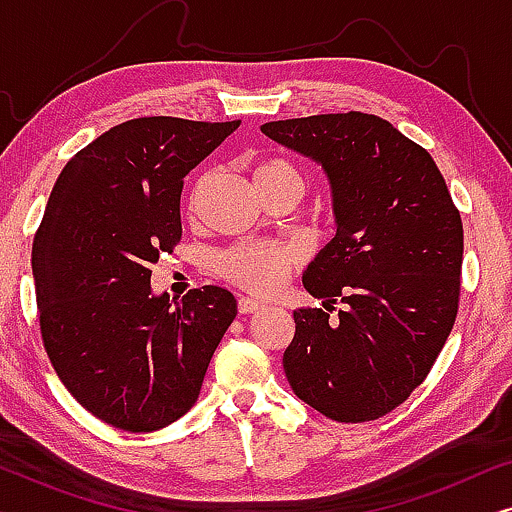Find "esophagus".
Listing matches in <instances>:
<instances>
[{
  "mask_svg": "<svg viewBox=\"0 0 512 512\" xmlns=\"http://www.w3.org/2000/svg\"><path fill=\"white\" fill-rule=\"evenodd\" d=\"M263 303L261 300H254V298H240L237 300V310H240V314H254V312H261L263 310Z\"/></svg>",
  "mask_w": 512,
  "mask_h": 512,
  "instance_id": "esophagus-1",
  "label": "esophagus"
}]
</instances>
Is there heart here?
<instances>
[{"label": "heart", "instance_id": "b5f03b06", "mask_svg": "<svg viewBox=\"0 0 512 512\" xmlns=\"http://www.w3.org/2000/svg\"><path fill=\"white\" fill-rule=\"evenodd\" d=\"M254 179L261 193L277 191V188H296L303 193L305 188L303 174L286 158L263 160L256 167ZM293 263H296L293 251L277 244H237L216 258L221 275L251 293L277 291L289 277Z\"/></svg>", "mask_w": 512, "mask_h": 512}]
</instances>
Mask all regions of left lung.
Instances as JSON below:
<instances>
[{
	"label": "left lung",
	"mask_w": 512,
	"mask_h": 512,
	"mask_svg": "<svg viewBox=\"0 0 512 512\" xmlns=\"http://www.w3.org/2000/svg\"><path fill=\"white\" fill-rule=\"evenodd\" d=\"M331 184L335 237L303 286L326 310L293 312V394L335 422L398 408L429 375L459 310L464 226L429 151L380 116L349 111L261 125ZM340 299L339 319L327 324Z\"/></svg>",
	"instance_id": "1"
}]
</instances>
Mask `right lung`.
Instances as JSON below:
<instances>
[{"instance_id": "obj_1", "label": "right lung", "mask_w": 512, "mask_h": 512, "mask_svg": "<svg viewBox=\"0 0 512 512\" xmlns=\"http://www.w3.org/2000/svg\"><path fill=\"white\" fill-rule=\"evenodd\" d=\"M240 121L132 118L65 165L32 244L41 338L69 394L116 429L146 433L198 401L235 296L151 289V263L181 240L186 174Z\"/></svg>"}]
</instances>
